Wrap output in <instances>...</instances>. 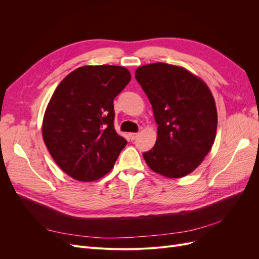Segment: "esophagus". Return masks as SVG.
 Instances as JSON below:
<instances>
[{"label":"esophagus","mask_w":259,"mask_h":259,"mask_svg":"<svg viewBox=\"0 0 259 259\" xmlns=\"http://www.w3.org/2000/svg\"><path fill=\"white\" fill-rule=\"evenodd\" d=\"M128 136L131 138V140H135L138 137V134H137V133H130Z\"/></svg>","instance_id":"obj_1"}]
</instances>
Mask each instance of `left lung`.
Returning a JSON list of instances; mask_svg holds the SVG:
<instances>
[{
	"instance_id": "8db88e82",
	"label": "left lung",
	"mask_w": 259,
	"mask_h": 259,
	"mask_svg": "<svg viewBox=\"0 0 259 259\" xmlns=\"http://www.w3.org/2000/svg\"><path fill=\"white\" fill-rule=\"evenodd\" d=\"M135 77L158 124L154 147L143 153L146 163L168 178L190 174L209 152L216 136L217 110L209 89L188 70L164 62L137 68Z\"/></svg>"
}]
</instances>
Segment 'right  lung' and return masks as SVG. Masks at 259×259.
Segmentation results:
<instances>
[{
	"mask_svg": "<svg viewBox=\"0 0 259 259\" xmlns=\"http://www.w3.org/2000/svg\"><path fill=\"white\" fill-rule=\"evenodd\" d=\"M130 81L124 67L84 66L55 90L42 135L54 161L69 176L93 182L112 169L127 144L114 130L113 99Z\"/></svg>",
	"mask_w": 259,
	"mask_h": 259,
	"instance_id": "right-lung-1",
	"label": "right lung"
}]
</instances>
